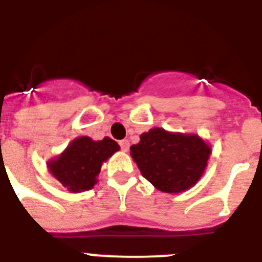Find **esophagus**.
Wrapping results in <instances>:
<instances>
[{
	"label": "esophagus",
	"instance_id": "esophagus-1",
	"mask_svg": "<svg viewBox=\"0 0 262 262\" xmlns=\"http://www.w3.org/2000/svg\"><path fill=\"white\" fill-rule=\"evenodd\" d=\"M120 146H121V150H124V152H126V150H129V141L127 140H122V141H120Z\"/></svg>",
	"mask_w": 262,
	"mask_h": 262
}]
</instances>
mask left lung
<instances>
[{"label":"left lung","mask_w":262,"mask_h":262,"mask_svg":"<svg viewBox=\"0 0 262 262\" xmlns=\"http://www.w3.org/2000/svg\"><path fill=\"white\" fill-rule=\"evenodd\" d=\"M210 148L195 135L169 133L155 127L130 146L138 169L157 190L178 193L201 179L207 165Z\"/></svg>","instance_id":"8db88e82"}]
</instances>
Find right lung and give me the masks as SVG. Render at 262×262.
I'll return each instance as SVG.
<instances>
[{
  "instance_id": "1",
  "label": "right lung",
  "mask_w": 262,
  "mask_h": 262,
  "mask_svg": "<svg viewBox=\"0 0 262 262\" xmlns=\"http://www.w3.org/2000/svg\"><path fill=\"white\" fill-rule=\"evenodd\" d=\"M118 149L120 145L109 137L101 141L79 137L74 140L57 159L50 161L48 168L51 173L72 192L90 190L97 183L102 163Z\"/></svg>"
}]
</instances>
